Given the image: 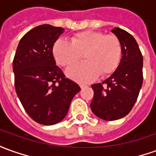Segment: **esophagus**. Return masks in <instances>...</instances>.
Here are the masks:
<instances>
[{
    "instance_id": "1",
    "label": "esophagus",
    "mask_w": 156,
    "mask_h": 156,
    "mask_svg": "<svg viewBox=\"0 0 156 156\" xmlns=\"http://www.w3.org/2000/svg\"><path fill=\"white\" fill-rule=\"evenodd\" d=\"M80 87H81V88H84V87H87V85L86 84H80Z\"/></svg>"
}]
</instances>
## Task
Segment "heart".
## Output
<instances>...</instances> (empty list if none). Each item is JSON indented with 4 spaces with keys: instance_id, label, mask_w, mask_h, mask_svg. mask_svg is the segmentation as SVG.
Masks as SVG:
<instances>
[{
    "instance_id": "1",
    "label": "heart",
    "mask_w": 156,
    "mask_h": 156,
    "mask_svg": "<svg viewBox=\"0 0 156 156\" xmlns=\"http://www.w3.org/2000/svg\"><path fill=\"white\" fill-rule=\"evenodd\" d=\"M122 44L115 35H106L98 31H83L72 36L71 42L57 40L53 46V55L59 65L69 67L83 58L86 62L67 70L69 78L87 82L114 73L122 59Z\"/></svg>"
}]
</instances>
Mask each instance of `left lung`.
<instances>
[{
    "mask_svg": "<svg viewBox=\"0 0 156 156\" xmlns=\"http://www.w3.org/2000/svg\"><path fill=\"white\" fill-rule=\"evenodd\" d=\"M111 32L122 44V59L108 79L92 85L94 95L90 104L94 114L105 121L119 120L129 114L138 98L143 81V58L135 39L119 27Z\"/></svg>",
    "mask_w": 156,
    "mask_h": 156,
    "instance_id": "8db88e82",
    "label": "left lung"
}]
</instances>
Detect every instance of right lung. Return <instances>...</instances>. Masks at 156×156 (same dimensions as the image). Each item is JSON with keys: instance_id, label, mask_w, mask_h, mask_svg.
I'll return each instance as SVG.
<instances>
[{"instance_id": "1", "label": "right lung", "mask_w": 156, "mask_h": 156, "mask_svg": "<svg viewBox=\"0 0 156 156\" xmlns=\"http://www.w3.org/2000/svg\"><path fill=\"white\" fill-rule=\"evenodd\" d=\"M64 28L48 24L34 27L20 41L13 71L16 94L27 115L42 125L60 122L81 88L56 66L53 46Z\"/></svg>"}]
</instances>
